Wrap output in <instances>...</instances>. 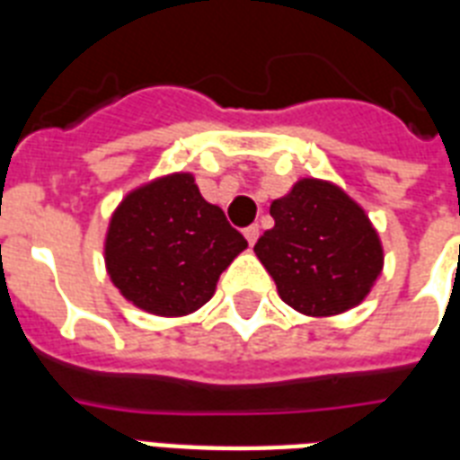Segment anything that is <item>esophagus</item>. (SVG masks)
Segmentation results:
<instances>
[{"label":"esophagus","mask_w":460,"mask_h":460,"mask_svg":"<svg viewBox=\"0 0 460 460\" xmlns=\"http://www.w3.org/2000/svg\"><path fill=\"white\" fill-rule=\"evenodd\" d=\"M245 238H248V243L251 245H255V241H258V236H260V226L258 224H251V226H245Z\"/></svg>","instance_id":"34e87169"}]
</instances>
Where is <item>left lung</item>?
I'll return each instance as SVG.
<instances>
[{"label": "left lung", "instance_id": "1", "mask_svg": "<svg viewBox=\"0 0 460 460\" xmlns=\"http://www.w3.org/2000/svg\"><path fill=\"white\" fill-rule=\"evenodd\" d=\"M274 226L255 243L281 301L305 314H336L363 301L382 272L367 217L332 183L303 179L270 208Z\"/></svg>", "mask_w": 460, "mask_h": 460}]
</instances>
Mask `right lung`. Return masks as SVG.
<instances>
[{
	"label": "right lung",
	"instance_id": "right-lung-1",
	"mask_svg": "<svg viewBox=\"0 0 460 460\" xmlns=\"http://www.w3.org/2000/svg\"><path fill=\"white\" fill-rule=\"evenodd\" d=\"M248 241L200 195L190 173L133 190L107 234L114 287L147 313L188 314L212 298L219 274Z\"/></svg>",
	"mask_w": 460,
	"mask_h": 460
}]
</instances>
